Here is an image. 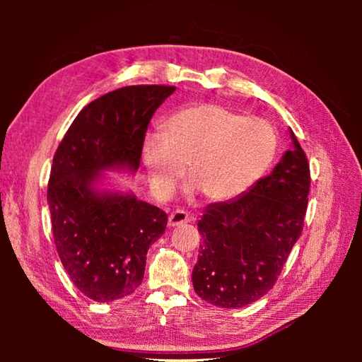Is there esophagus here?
Returning <instances> with one entry per match:
<instances>
[{
    "mask_svg": "<svg viewBox=\"0 0 362 362\" xmlns=\"http://www.w3.org/2000/svg\"><path fill=\"white\" fill-rule=\"evenodd\" d=\"M192 220H193V217L189 216V214H187L185 211H174L169 214L168 223H169V226H177V225L192 222Z\"/></svg>",
    "mask_w": 362,
    "mask_h": 362,
    "instance_id": "1",
    "label": "esophagus"
}]
</instances>
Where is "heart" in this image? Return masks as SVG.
Returning <instances> with one entry per match:
<instances>
[{
    "label": "heart",
    "instance_id": "obj_1",
    "mask_svg": "<svg viewBox=\"0 0 362 362\" xmlns=\"http://www.w3.org/2000/svg\"><path fill=\"white\" fill-rule=\"evenodd\" d=\"M276 151V134L265 119L235 113L217 103H193L150 134L144 161L150 187L169 198L185 173L207 199L243 194L265 174Z\"/></svg>",
    "mask_w": 362,
    "mask_h": 362
}]
</instances>
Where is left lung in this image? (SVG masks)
<instances>
[{
	"instance_id": "8db88e82",
	"label": "left lung",
	"mask_w": 362,
	"mask_h": 362,
	"mask_svg": "<svg viewBox=\"0 0 362 362\" xmlns=\"http://www.w3.org/2000/svg\"><path fill=\"white\" fill-rule=\"evenodd\" d=\"M291 139L272 174L235 199L207 206L198 222L203 240L192 279L206 302L241 308L265 296L283 272L310 193L308 159L292 131Z\"/></svg>"
}]
</instances>
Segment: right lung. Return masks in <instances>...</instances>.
Here are the masks:
<instances>
[{"label":"right lung","instance_id":"obj_1","mask_svg":"<svg viewBox=\"0 0 362 362\" xmlns=\"http://www.w3.org/2000/svg\"><path fill=\"white\" fill-rule=\"evenodd\" d=\"M174 86L140 84L88 103L66 131L47 183L52 235L71 283L95 302H112L142 284L146 252L166 230V212L134 194L100 192L105 169L136 173L145 132Z\"/></svg>","mask_w":362,"mask_h":362}]
</instances>
